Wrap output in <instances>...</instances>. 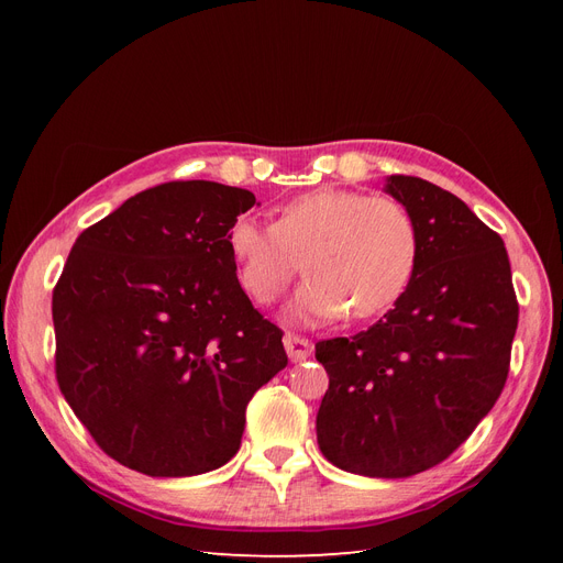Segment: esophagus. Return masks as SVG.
Segmentation results:
<instances>
[{
    "mask_svg": "<svg viewBox=\"0 0 563 563\" xmlns=\"http://www.w3.org/2000/svg\"><path fill=\"white\" fill-rule=\"evenodd\" d=\"M284 347H286V354H288V360H291V362H305L312 354V350H314L312 340L300 338L296 333H286L284 335Z\"/></svg>",
    "mask_w": 563,
    "mask_h": 563,
    "instance_id": "obj_1",
    "label": "esophagus"
}]
</instances>
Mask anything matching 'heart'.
Masks as SVG:
<instances>
[{
    "label": "heart",
    "instance_id": "1",
    "mask_svg": "<svg viewBox=\"0 0 563 563\" xmlns=\"http://www.w3.org/2000/svg\"><path fill=\"white\" fill-rule=\"evenodd\" d=\"M228 246L242 286L265 305L286 291L302 265L310 269L291 317L321 323L345 312L352 319L387 312L411 286L420 234L397 199L319 187L284 203L275 225L234 218Z\"/></svg>",
    "mask_w": 563,
    "mask_h": 563
}]
</instances>
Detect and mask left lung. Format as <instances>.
<instances>
[{
    "label": "left lung",
    "mask_w": 563,
    "mask_h": 563,
    "mask_svg": "<svg viewBox=\"0 0 563 563\" xmlns=\"http://www.w3.org/2000/svg\"><path fill=\"white\" fill-rule=\"evenodd\" d=\"M385 192L416 220L418 267L368 331L317 343L329 373L317 441L340 470L406 479L446 460L498 401L519 305L500 234L463 199L413 176H387Z\"/></svg>",
    "instance_id": "8db88e82"
}]
</instances>
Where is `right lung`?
<instances>
[{
    "instance_id": "add662e5",
    "label": "right lung",
    "mask_w": 563,
    "mask_h": 563,
    "mask_svg": "<svg viewBox=\"0 0 563 563\" xmlns=\"http://www.w3.org/2000/svg\"><path fill=\"white\" fill-rule=\"evenodd\" d=\"M258 207L213 180L164 183L84 230L54 288L56 376L96 444L147 476L211 472L288 364L236 279L228 232Z\"/></svg>"
}]
</instances>
